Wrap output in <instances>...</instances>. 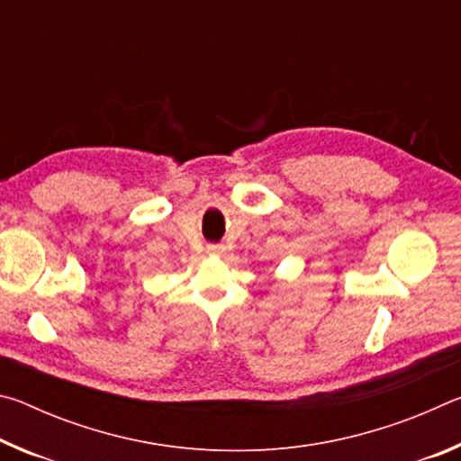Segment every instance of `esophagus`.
<instances>
[{
  "mask_svg": "<svg viewBox=\"0 0 461 461\" xmlns=\"http://www.w3.org/2000/svg\"><path fill=\"white\" fill-rule=\"evenodd\" d=\"M223 252H225L223 244H209L207 246V254H212V256H221Z\"/></svg>",
  "mask_w": 461,
  "mask_h": 461,
  "instance_id": "obj_1",
  "label": "esophagus"
}]
</instances>
